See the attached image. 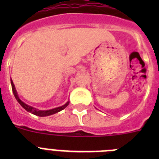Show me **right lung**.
<instances>
[{
	"mask_svg": "<svg viewBox=\"0 0 159 159\" xmlns=\"http://www.w3.org/2000/svg\"><path fill=\"white\" fill-rule=\"evenodd\" d=\"M11 85H12V92H13L14 96H15L16 99L17 100V102L20 104V106H21L24 109H25V110L33 114V115H35V116H40V117H45V116H52V115H53V114H56L57 113V112L60 111L64 110V108L67 107V105L69 104V101H67L65 104L63 105V106L61 107H56V108H53V109H50V110H45V111L38 110V109H36V108L32 107L26 104V103L24 102L22 100H20V99L19 96H18L17 92H16V88H15V86H14V84L13 82H12V80H11Z\"/></svg>",
	"mask_w": 159,
	"mask_h": 159,
	"instance_id": "obj_1",
	"label": "right lung"
}]
</instances>
